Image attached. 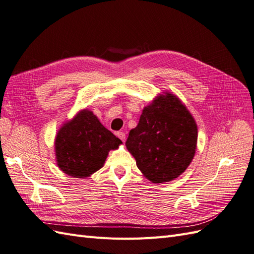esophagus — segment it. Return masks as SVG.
<instances>
[{"mask_svg": "<svg viewBox=\"0 0 254 254\" xmlns=\"http://www.w3.org/2000/svg\"><path fill=\"white\" fill-rule=\"evenodd\" d=\"M117 136H118L124 142L126 141V134H125L124 132H118V133H117Z\"/></svg>", "mask_w": 254, "mask_h": 254, "instance_id": "obj_1", "label": "esophagus"}]
</instances>
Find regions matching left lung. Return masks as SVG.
<instances>
[{"label":"left lung","instance_id":"obj_1","mask_svg":"<svg viewBox=\"0 0 254 254\" xmlns=\"http://www.w3.org/2000/svg\"><path fill=\"white\" fill-rule=\"evenodd\" d=\"M197 126L182 101L167 93L143 109L126 142L143 175L154 184L171 182L192 161Z\"/></svg>","mask_w":254,"mask_h":254}]
</instances>
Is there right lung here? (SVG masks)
Here are the masks:
<instances>
[{
	"mask_svg": "<svg viewBox=\"0 0 254 254\" xmlns=\"http://www.w3.org/2000/svg\"><path fill=\"white\" fill-rule=\"evenodd\" d=\"M121 143L119 138L100 124L93 112L83 110L57 134V162L65 174L84 178L101 169L109 152Z\"/></svg>",
	"mask_w": 254,
	"mask_h": 254,
	"instance_id": "1",
	"label": "right lung"
}]
</instances>
